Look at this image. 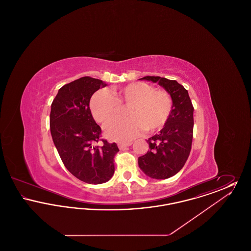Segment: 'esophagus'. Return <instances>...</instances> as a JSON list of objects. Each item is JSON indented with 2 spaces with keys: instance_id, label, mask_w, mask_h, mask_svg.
Here are the masks:
<instances>
[{
  "instance_id": "1",
  "label": "esophagus",
  "mask_w": 251,
  "mask_h": 251,
  "mask_svg": "<svg viewBox=\"0 0 251 251\" xmlns=\"http://www.w3.org/2000/svg\"><path fill=\"white\" fill-rule=\"evenodd\" d=\"M131 144H132L131 142H120V143H118V146H119L120 150H122V149H124L126 147L131 146Z\"/></svg>"
}]
</instances>
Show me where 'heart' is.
Instances as JSON below:
<instances>
[{
    "instance_id": "obj_1",
    "label": "heart",
    "mask_w": 251,
    "mask_h": 251,
    "mask_svg": "<svg viewBox=\"0 0 251 251\" xmlns=\"http://www.w3.org/2000/svg\"><path fill=\"white\" fill-rule=\"evenodd\" d=\"M115 97L105 89L97 91L90 100V110L98 122L105 123L121 113V105H130L129 118H119L104 127L105 135L113 140H129L140 132L163 128L170 117L172 99L164 89H155L144 82H134L117 88Z\"/></svg>"
}]
</instances>
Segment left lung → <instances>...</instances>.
<instances>
[{
	"mask_svg": "<svg viewBox=\"0 0 251 251\" xmlns=\"http://www.w3.org/2000/svg\"><path fill=\"white\" fill-rule=\"evenodd\" d=\"M139 80L157 83L172 99V110L167 123L158 134L147 140L150 150L138 158V166L147 176L167 179L179 172L190 154L194 107L188 91L177 81L159 76H146Z\"/></svg>",
	"mask_w": 251,
	"mask_h": 251,
	"instance_id": "1",
	"label": "left lung"
}]
</instances>
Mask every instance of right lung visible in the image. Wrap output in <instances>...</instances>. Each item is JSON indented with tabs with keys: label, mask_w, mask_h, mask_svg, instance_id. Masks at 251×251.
<instances>
[{
	"label": "right lung",
	"mask_w": 251,
	"mask_h": 251,
	"mask_svg": "<svg viewBox=\"0 0 251 251\" xmlns=\"http://www.w3.org/2000/svg\"><path fill=\"white\" fill-rule=\"evenodd\" d=\"M101 80L82 77L65 84L54 98L50 115L52 141L66 168L77 179L100 184L115 172L114 157L120 151L116 143L100 139L101 129L92 117L89 101ZM101 145H97L100 140Z\"/></svg>",
	"instance_id": "obj_1"
}]
</instances>
